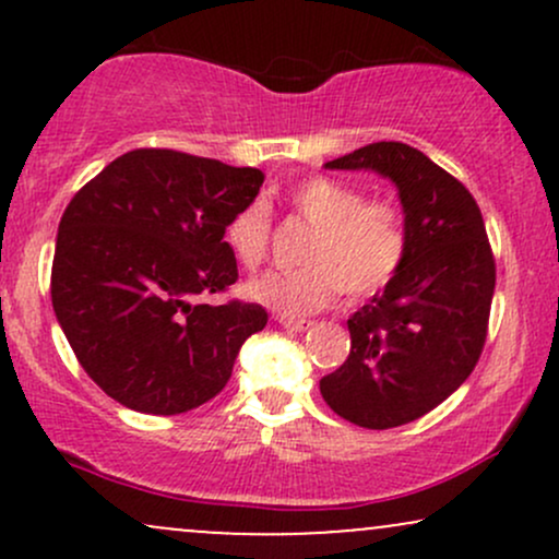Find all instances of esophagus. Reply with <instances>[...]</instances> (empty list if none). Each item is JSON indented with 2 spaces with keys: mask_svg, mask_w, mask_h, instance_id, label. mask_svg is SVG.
Wrapping results in <instances>:
<instances>
[{
  "mask_svg": "<svg viewBox=\"0 0 559 559\" xmlns=\"http://www.w3.org/2000/svg\"><path fill=\"white\" fill-rule=\"evenodd\" d=\"M278 323L281 325H284V329L286 331H297V333H301V331H307V329H310V320H294V318H284V316H281L278 318Z\"/></svg>",
  "mask_w": 559,
  "mask_h": 559,
  "instance_id": "esophagus-1",
  "label": "esophagus"
}]
</instances>
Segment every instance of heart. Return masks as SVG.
I'll use <instances>...</instances> for the list:
<instances>
[{"instance_id": "b5f03b06", "label": "heart", "mask_w": 559, "mask_h": 559, "mask_svg": "<svg viewBox=\"0 0 559 559\" xmlns=\"http://www.w3.org/2000/svg\"><path fill=\"white\" fill-rule=\"evenodd\" d=\"M299 221L316 228L307 241V267L271 271L243 286L247 297L284 318H301L331 305L336 294L368 297L400 273L407 234L394 207L365 202L355 186L316 176L286 194ZM228 249L243 267H258L271 241V213L262 202L239 210L226 228Z\"/></svg>"}]
</instances>
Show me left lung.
I'll return each mask as SVG.
<instances>
[{"label": "left lung", "mask_w": 559, "mask_h": 559, "mask_svg": "<svg viewBox=\"0 0 559 559\" xmlns=\"http://www.w3.org/2000/svg\"><path fill=\"white\" fill-rule=\"evenodd\" d=\"M396 186L407 252L394 278L349 325V357L320 394L355 426L396 428L439 407L476 368L493 297V258L476 199L402 141H376L325 163Z\"/></svg>", "instance_id": "8db88e82"}]
</instances>
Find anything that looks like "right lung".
Wrapping results in <instances>:
<instances>
[{
	"label": "right lung",
	"instance_id": "add662e5",
	"mask_svg": "<svg viewBox=\"0 0 559 559\" xmlns=\"http://www.w3.org/2000/svg\"><path fill=\"white\" fill-rule=\"evenodd\" d=\"M265 181L173 150L112 159L57 228L52 307L92 381L128 409L181 415L221 394L260 305H197L236 284L228 223Z\"/></svg>",
	"mask_w": 559,
	"mask_h": 559
}]
</instances>
